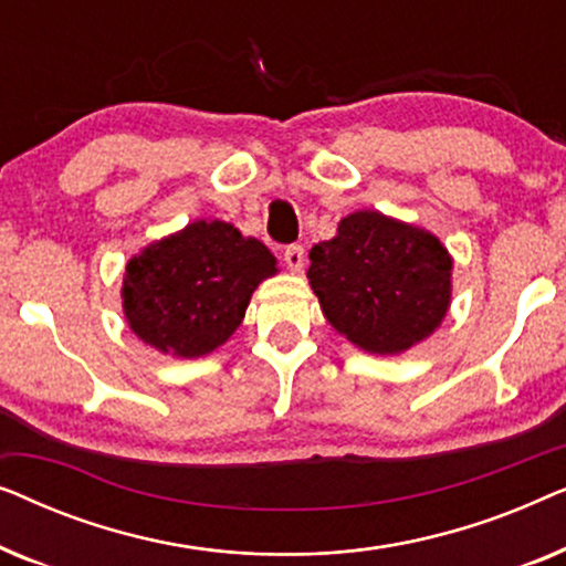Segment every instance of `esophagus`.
<instances>
[{
    "label": "esophagus",
    "mask_w": 566,
    "mask_h": 566,
    "mask_svg": "<svg viewBox=\"0 0 566 566\" xmlns=\"http://www.w3.org/2000/svg\"><path fill=\"white\" fill-rule=\"evenodd\" d=\"M283 260H285V265H289V270L298 273V270L304 268V247L289 244V247H285V252H283Z\"/></svg>",
    "instance_id": "esophagus-1"
}]
</instances>
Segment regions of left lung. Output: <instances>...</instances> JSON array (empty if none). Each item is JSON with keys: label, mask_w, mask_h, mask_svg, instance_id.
<instances>
[{"label": "left lung", "mask_w": 566, "mask_h": 566, "mask_svg": "<svg viewBox=\"0 0 566 566\" xmlns=\"http://www.w3.org/2000/svg\"><path fill=\"white\" fill-rule=\"evenodd\" d=\"M308 283L339 335L394 355L438 327L451 301V258L428 231L358 211L308 252Z\"/></svg>", "instance_id": "8db88e82"}]
</instances>
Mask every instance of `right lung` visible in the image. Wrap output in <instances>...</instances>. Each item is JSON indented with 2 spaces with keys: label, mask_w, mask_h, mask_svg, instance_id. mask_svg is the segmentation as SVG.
Listing matches in <instances>:
<instances>
[{
  "label": "right lung",
  "mask_w": 566,
  "mask_h": 566,
  "mask_svg": "<svg viewBox=\"0 0 566 566\" xmlns=\"http://www.w3.org/2000/svg\"><path fill=\"white\" fill-rule=\"evenodd\" d=\"M275 258L231 223L196 221L128 262L123 308L130 329L161 353L198 358L227 343Z\"/></svg>",
  "instance_id": "right-lung-1"
}]
</instances>
